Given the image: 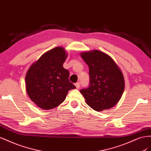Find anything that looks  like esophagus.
I'll return each instance as SVG.
<instances>
[{
  "instance_id": "34e87169",
  "label": "esophagus",
  "mask_w": 151,
  "mask_h": 151,
  "mask_svg": "<svg viewBox=\"0 0 151 151\" xmlns=\"http://www.w3.org/2000/svg\"><path fill=\"white\" fill-rule=\"evenodd\" d=\"M75 86H76V88H79L80 87V82H77L75 83Z\"/></svg>"
}]
</instances>
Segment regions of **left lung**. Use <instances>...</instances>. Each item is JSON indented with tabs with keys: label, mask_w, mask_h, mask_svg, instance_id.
<instances>
[{
	"label": "left lung",
	"mask_w": 151,
	"mask_h": 151,
	"mask_svg": "<svg viewBox=\"0 0 151 151\" xmlns=\"http://www.w3.org/2000/svg\"><path fill=\"white\" fill-rule=\"evenodd\" d=\"M80 55L89 69L90 85L80 91L86 103L97 111L114 107L124 92L122 71L109 55L101 51L84 52Z\"/></svg>",
	"instance_id": "1"
}]
</instances>
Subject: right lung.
<instances>
[{
  "mask_svg": "<svg viewBox=\"0 0 151 151\" xmlns=\"http://www.w3.org/2000/svg\"><path fill=\"white\" fill-rule=\"evenodd\" d=\"M67 56L65 49L57 47L46 52L28 69L26 90L30 99L42 109L58 107L69 90L76 88L69 81L70 73L63 68Z\"/></svg>",
  "mask_w": 151,
  "mask_h": 151,
  "instance_id": "right-lung-1",
  "label": "right lung"
}]
</instances>
